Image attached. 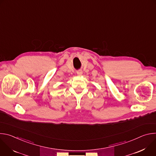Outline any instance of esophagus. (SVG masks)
I'll use <instances>...</instances> for the list:
<instances>
[{"instance_id":"esophagus-1","label":"esophagus","mask_w":156,"mask_h":156,"mask_svg":"<svg viewBox=\"0 0 156 156\" xmlns=\"http://www.w3.org/2000/svg\"><path fill=\"white\" fill-rule=\"evenodd\" d=\"M82 73H83V72H82L81 70H78V71L77 72V75H78V76H81V75H82Z\"/></svg>"}]
</instances>
